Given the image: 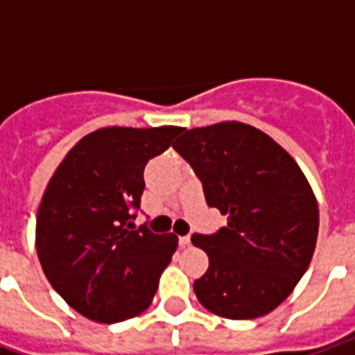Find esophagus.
<instances>
[{"label":"esophagus","instance_id":"esophagus-1","mask_svg":"<svg viewBox=\"0 0 355 355\" xmlns=\"http://www.w3.org/2000/svg\"><path fill=\"white\" fill-rule=\"evenodd\" d=\"M178 245H180V247H188V245H189V236H180V237H178Z\"/></svg>","mask_w":355,"mask_h":355}]
</instances>
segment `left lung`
Returning a JSON list of instances; mask_svg holds the SVG:
<instances>
[{
    "instance_id": "8db88e82",
    "label": "left lung",
    "mask_w": 355,
    "mask_h": 355,
    "mask_svg": "<svg viewBox=\"0 0 355 355\" xmlns=\"http://www.w3.org/2000/svg\"><path fill=\"white\" fill-rule=\"evenodd\" d=\"M173 149L193 167L206 202L228 216L216 234H193L208 254L193 291L225 319H256L278 308L308 270L319 206L302 169L259 128L223 121L186 130Z\"/></svg>"
}]
</instances>
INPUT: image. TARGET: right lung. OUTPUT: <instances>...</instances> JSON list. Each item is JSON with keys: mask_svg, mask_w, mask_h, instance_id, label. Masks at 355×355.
<instances>
[{"mask_svg": "<svg viewBox=\"0 0 355 355\" xmlns=\"http://www.w3.org/2000/svg\"><path fill=\"white\" fill-rule=\"evenodd\" d=\"M180 127H105L75 144L47 184L36 252L53 289L86 319L112 324L149 308L175 234L133 230L147 162Z\"/></svg>", "mask_w": 355, "mask_h": 355, "instance_id": "1", "label": "right lung"}]
</instances>
